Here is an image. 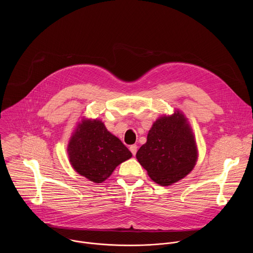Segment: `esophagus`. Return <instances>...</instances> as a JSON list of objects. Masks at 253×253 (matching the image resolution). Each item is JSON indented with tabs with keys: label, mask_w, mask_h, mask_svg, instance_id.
<instances>
[{
	"label": "esophagus",
	"mask_w": 253,
	"mask_h": 253,
	"mask_svg": "<svg viewBox=\"0 0 253 253\" xmlns=\"http://www.w3.org/2000/svg\"><path fill=\"white\" fill-rule=\"evenodd\" d=\"M130 151H131V153L133 154V155H136V153H137V149H138V147H137V145H135V144H134V145H131L130 146Z\"/></svg>",
	"instance_id": "obj_1"
}]
</instances>
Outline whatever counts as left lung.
Wrapping results in <instances>:
<instances>
[{
  "instance_id": "1",
  "label": "left lung",
  "mask_w": 253,
  "mask_h": 253,
  "mask_svg": "<svg viewBox=\"0 0 253 253\" xmlns=\"http://www.w3.org/2000/svg\"><path fill=\"white\" fill-rule=\"evenodd\" d=\"M136 158L153 181L162 186L185 177L195 165L197 147L184 115L175 111L172 116L159 118Z\"/></svg>"
}]
</instances>
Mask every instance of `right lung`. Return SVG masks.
Here are the masks:
<instances>
[{
    "label": "right lung",
    "instance_id": "right-lung-1",
    "mask_svg": "<svg viewBox=\"0 0 253 253\" xmlns=\"http://www.w3.org/2000/svg\"><path fill=\"white\" fill-rule=\"evenodd\" d=\"M68 155L80 175L101 183L132 153L100 120H84L71 137Z\"/></svg>",
    "mask_w": 253,
    "mask_h": 253
}]
</instances>
